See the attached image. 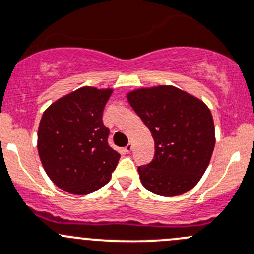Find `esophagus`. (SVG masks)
<instances>
[{
  "label": "esophagus",
  "instance_id": "1",
  "mask_svg": "<svg viewBox=\"0 0 254 254\" xmlns=\"http://www.w3.org/2000/svg\"><path fill=\"white\" fill-rule=\"evenodd\" d=\"M131 150H132V142H129V144H127V146H125V151H127V154H129V152H131Z\"/></svg>",
  "mask_w": 254,
  "mask_h": 254
}]
</instances>
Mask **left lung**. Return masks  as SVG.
Returning a JSON list of instances; mask_svg holds the SVG:
<instances>
[{"instance_id": "left-lung-1", "label": "left lung", "mask_w": 254, "mask_h": 254, "mask_svg": "<svg viewBox=\"0 0 254 254\" xmlns=\"http://www.w3.org/2000/svg\"><path fill=\"white\" fill-rule=\"evenodd\" d=\"M127 100L155 141L152 161L137 167L141 184L166 197L187 192L205 174L215 147L210 109L171 85L134 90Z\"/></svg>"}]
</instances>
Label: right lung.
<instances>
[{
    "label": "right lung",
    "mask_w": 254,
    "mask_h": 254,
    "mask_svg": "<svg viewBox=\"0 0 254 254\" xmlns=\"http://www.w3.org/2000/svg\"><path fill=\"white\" fill-rule=\"evenodd\" d=\"M112 89L83 87L54 102L42 115L38 154L62 190L88 195L109 182L120 154L108 144L103 110Z\"/></svg>",
    "instance_id": "obj_1"
}]
</instances>
